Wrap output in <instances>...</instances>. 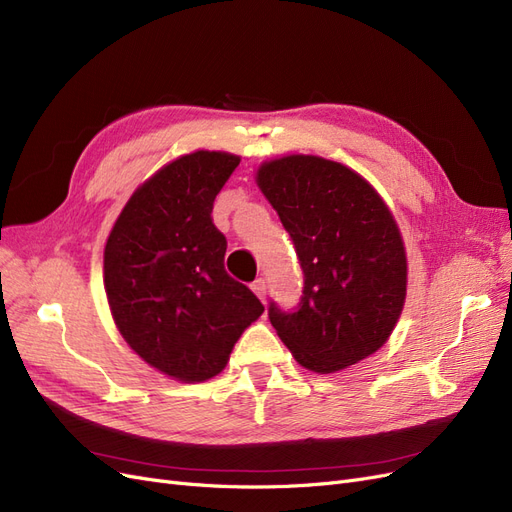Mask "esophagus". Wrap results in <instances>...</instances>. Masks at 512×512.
Returning a JSON list of instances; mask_svg holds the SVG:
<instances>
[{
  "label": "esophagus",
  "mask_w": 512,
  "mask_h": 512,
  "mask_svg": "<svg viewBox=\"0 0 512 512\" xmlns=\"http://www.w3.org/2000/svg\"><path fill=\"white\" fill-rule=\"evenodd\" d=\"M252 290H254V294H256L260 301L267 299V282L262 280V277H258V280L252 284Z\"/></svg>",
  "instance_id": "obj_1"
}]
</instances>
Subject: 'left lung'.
Wrapping results in <instances>:
<instances>
[{"label":"left lung","mask_w":512,"mask_h":512,"mask_svg":"<svg viewBox=\"0 0 512 512\" xmlns=\"http://www.w3.org/2000/svg\"><path fill=\"white\" fill-rule=\"evenodd\" d=\"M256 183L303 269L297 309L269 305L277 335L318 374L374 354L395 329L408 282L404 241L389 207L361 175L318 156L265 162Z\"/></svg>","instance_id":"1"}]
</instances>
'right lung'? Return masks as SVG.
<instances>
[{"label": "right lung", "mask_w": 512, "mask_h": 512, "mask_svg": "<svg viewBox=\"0 0 512 512\" xmlns=\"http://www.w3.org/2000/svg\"><path fill=\"white\" fill-rule=\"evenodd\" d=\"M241 158L194 151L160 168L119 213L104 247V288L130 348L162 374L203 382L226 367L265 312L224 269L213 200Z\"/></svg>", "instance_id": "1"}]
</instances>
